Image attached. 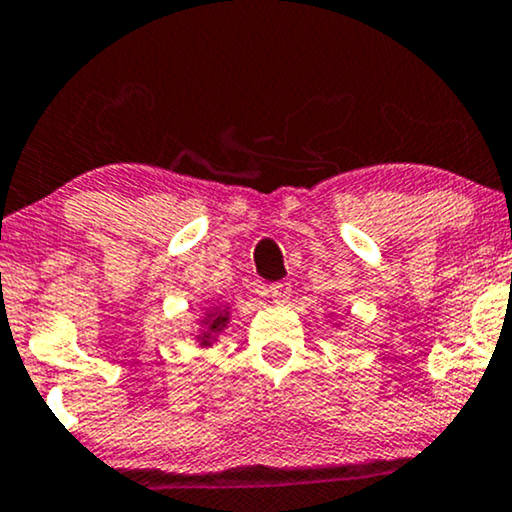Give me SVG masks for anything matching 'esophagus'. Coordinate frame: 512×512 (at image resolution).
<instances>
[{
	"mask_svg": "<svg viewBox=\"0 0 512 512\" xmlns=\"http://www.w3.org/2000/svg\"><path fill=\"white\" fill-rule=\"evenodd\" d=\"M268 294L273 296L275 301H285L289 296V285L287 282H273V285H268Z\"/></svg>",
	"mask_w": 512,
	"mask_h": 512,
	"instance_id": "34e87169",
	"label": "esophagus"
}]
</instances>
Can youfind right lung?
Wrapping results in <instances>:
<instances>
[{
	"instance_id": "obj_1",
	"label": "right lung",
	"mask_w": 512,
	"mask_h": 512,
	"mask_svg": "<svg viewBox=\"0 0 512 512\" xmlns=\"http://www.w3.org/2000/svg\"><path fill=\"white\" fill-rule=\"evenodd\" d=\"M223 320H225V313H216V315H213L211 330H218V327H220V323H223Z\"/></svg>"
}]
</instances>
